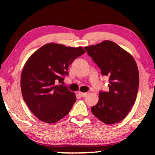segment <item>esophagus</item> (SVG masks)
Here are the masks:
<instances>
[{
    "label": "esophagus",
    "mask_w": 155,
    "mask_h": 155,
    "mask_svg": "<svg viewBox=\"0 0 155 155\" xmlns=\"http://www.w3.org/2000/svg\"><path fill=\"white\" fill-rule=\"evenodd\" d=\"M78 93H79V94H80L81 97H85L86 95L87 94V92H79Z\"/></svg>",
    "instance_id": "1"
}]
</instances>
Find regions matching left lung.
<instances>
[{
	"mask_svg": "<svg viewBox=\"0 0 155 155\" xmlns=\"http://www.w3.org/2000/svg\"><path fill=\"white\" fill-rule=\"evenodd\" d=\"M103 75L109 76V92H100L91 107L94 116L111 125L126 118L134 104L139 86V72L132 55L118 44L105 40L84 47Z\"/></svg>",
	"mask_w": 155,
	"mask_h": 155,
	"instance_id": "left-lung-1",
	"label": "left lung"
}]
</instances>
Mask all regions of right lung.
Here are the masks:
<instances>
[{
    "instance_id": "1",
    "label": "right lung",
    "mask_w": 155,
    "mask_h": 155,
    "mask_svg": "<svg viewBox=\"0 0 155 155\" xmlns=\"http://www.w3.org/2000/svg\"><path fill=\"white\" fill-rule=\"evenodd\" d=\"M85 53L81 46L49 43L31 54L21 74V91L27 107L38 119L53 124L65 117L76 101L75 94L61 85L69 65Z\"/></svg>"
}]
</instances>
